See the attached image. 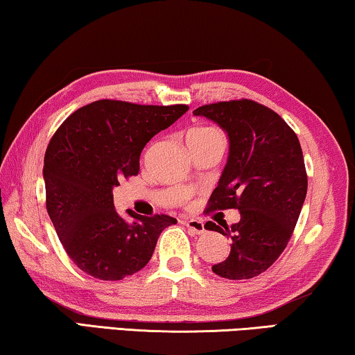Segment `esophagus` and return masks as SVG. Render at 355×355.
<instances>
[{
  "instance_id": "1",
  "label": "esophagus",
  "mask_w": 355,
  "mask_h": 355,
  "mask_svg": "<svg viewBox=\"0 0 355 355\" xmlns=\"http://www.w3.org/2000/svg\"><path fill=\"white\" fill-rule=\"evenodd\" d=\"M187 228L193 232V234H204L205 232V226L200 220H187L184 221Z\"/></svg>"
}]
</instances>
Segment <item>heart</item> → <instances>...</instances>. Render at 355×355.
<instances>
[{
	"instance_id": "b5f03b06",
	"label": "heart",
	"mask_w": 355,
	"mask_h": 355,
	"mask_svg": "<svg viewBox=\"0 0 355 355\" xmlns=\"http://www.w3.org/2000/svg\"><path fill=\"white\" fill-rule=\"evenodd\" d=\"M205 130H210V129H205V127H202V129H193L189 134H194V132H205Z\"/></svg>"
}]
</instances>
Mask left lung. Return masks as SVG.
Here are the masks:
<instances>
[{
	"instance_id": "8db88e82",
	"label": "left lung",
	"mask_w": 355,
	"mask_h": 355,
	"mask_svg": "<svg viewBox=\"0 0 355 355\" xmlns=\"http://www.w3.org/2000/svg\"><path fill=\"white\" fill-rule=\"evenodd\" d=\"M226 132L228 161L207 210L237 209L239 223L205 228L231 239L226 260L211 266L220 277L252 279L287 247L308 193L298 137L277 113L253 100L204 105L193 111Z\"/></svg>"
}]
</instances>
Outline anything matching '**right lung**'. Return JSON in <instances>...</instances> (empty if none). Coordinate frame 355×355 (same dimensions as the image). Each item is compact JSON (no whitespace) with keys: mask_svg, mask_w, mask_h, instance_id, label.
I'll return each instance as SVG.
<instances>
[{"mask_svg":"<svg viewBox=\"0 0 355 355\" xmlns=\"http://www.w3.org/2000/svg\"><path fill=\"white\" fill-rule=\"evenodd\" d=\"M187 111L98 100L68 116L52 137L42 168L47 214L68 257L89 276L121 280L140 271L161 232L177 223L132 210L127 221L114 209L113 188L139 173L145 145Z\"/></svg>","mask_w":355,"mask_h":355,"instance_id":"1","label":"right lung"}]
</instances>
